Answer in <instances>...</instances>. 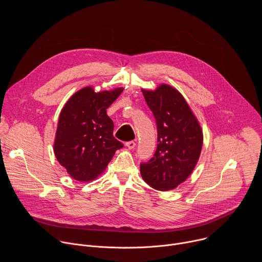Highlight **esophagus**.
<instances>
[{"label":"esophagus","mask_w":262,"mask_h":262,"mask_svg":"<svg viewBox=\"0 0 262 262\" xmlns=\"http://www.w3.org/2000/svg\"><path fill=\"white\" fill-rule=\"evenodd\" d=\"M125 146L128 148V149H134L136 147V143L134 141H129V142H126L125 143Z\"/></svg>","instance_id":"esophagus-1"}]
</instances>
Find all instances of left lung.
<instances>
[{
  "mask_svg": "<svg viewBox=\"0 0 262 262\" xmlns=\"http://www.w3.org/2000/svg\"><path fill=\"white\" fill-rule=\"evenodd\" d=\"M158 127L154 158L141 164L144 181L158 191L174 190L189 178L200 158L202 127L182 94L168 84L141 89Z\"/></svg>",
  "mask_w": 262,
  "mask_h": 262,
  "instance_id": "8db88e82",
  "label": "left lung"
}]
</instances>
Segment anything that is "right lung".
Wrapping results in <instances>:
<instances>
[{"label":"right lung","mask_w":262,"mask_h":262,"mask_svg":"<svg viewBox=\"0 0 262 262\" xmlns=\"http://www.w3.org/2000/svg\"><path fill=\"white\" fill-rule=\"evenodd\" d=\"M124 88L95 92L92 86L74 93L59 116L54 154L72 179L88 182L103 173L123 144L113 137L106 108Z\"/></svg>","instance_id":"obj_1"}]
</instances>
